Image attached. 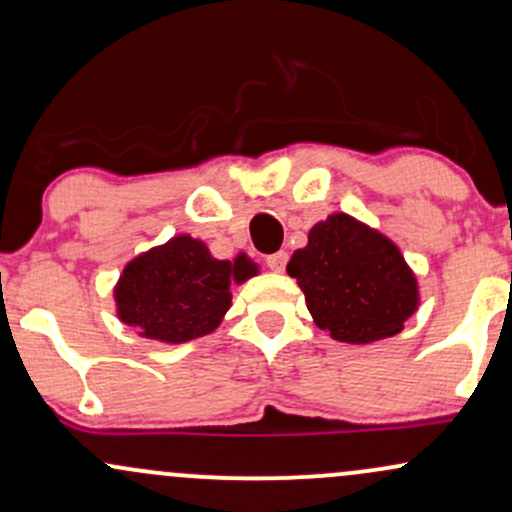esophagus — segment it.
<instances>
[{
  "instance_id": "obj_1",
  "label": "esophagus",
  "mask_w": 512,
  "mask_h": 512,
  "mask_svg": "<svg viewBox=\"0 0 512 512\" xmlns=\"http://www.w3.org/2000/svg\"><path fill=\"white\" fill-rule=\"evenodd\" d=\"M286 262H289V255H286L284 250L281 252H274V255L267 257V267L272 269V272H284Z\"/></svg>"
}]
</instances>
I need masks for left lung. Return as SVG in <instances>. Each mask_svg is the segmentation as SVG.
Instances as JSON below:
<instances>
[{
	"label": "left lung",
	"mask_w": 512,
	"mask_h": 512,
	"mask_svg": "<svg viewBox=\"0 0 512 512\" xmlns=\"http://www.w3.org/2000/svg\"><path fill=\"white\" fill-rule=\"evenodd\" d=\"M286 272L305 293L313 322L332 339L373 344L395 337L419 308V281L378 228L334 211L317 221Z\"/></svg>",
	"instance_id": "left-lung-1"
}]
</instances>
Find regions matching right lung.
Here are the masks:
<instances>
[{"instance_id":"add662e5","label":"right lung","mask_w":512,"mask_h":512,"mask_svg":"<svg viewBox=\"0 0 512 512\" xmlns=\"http://www.w3.org/2000/svg\"><path fill=\"white\" fill-rule=\"evenodd\" d=\"M260 274L245 252L216 260L199 238L173 236L129 260L113 298L122 325L161 344H185L211 334L231 308V284Z\"/></svg>"}]
</instances>
